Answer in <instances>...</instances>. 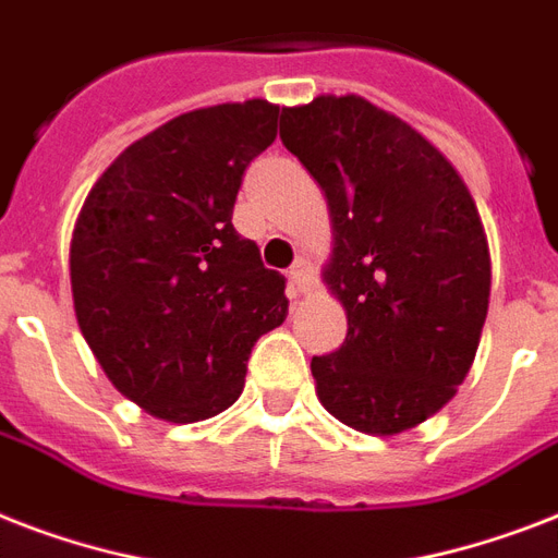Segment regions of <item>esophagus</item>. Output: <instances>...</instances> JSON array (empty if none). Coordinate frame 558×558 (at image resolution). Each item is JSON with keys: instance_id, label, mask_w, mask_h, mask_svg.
I'll return each instance as SVG.
<instances>
[{"instance_id": "34e87169", "label": "esophagus", "mask_w": 558, "mask_h": 558, "mask_svg": "<svg viewBox=\"0 0 558 558\" xmlns=\"http://www.w3.org/2000/svg\"><path fill=\"white\" fill-rule=\"evenodd\" d=\"M313 289V271H310V263L298 260L292 269H289V292L292 295H306Z\"/></svg>"}]
</instances>
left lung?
Returning a JSON list of instances; mask_svg holds the SVG:
<instances>
[{"instance_id": "left-lung-1", "label": "left lung", "mask_w": 558, "mask_h": 558, "mask_svg": "<svg viewBox=\"0 0 558 558\" xmlns=\"http://www.w3.org/2000/svg\"><path fill=\"white\" fill-rule=\"evenodd\" d=\"M280 138L327 199L322 278L348 313L344 344L310 365L315 393L356 432L416 428L481 344L493 263L475 199L423 133L362 95L283 107Z\"/></svg>"}]
</instances>
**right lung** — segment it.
Returning a JSON list of instances; mask_svg holds the SVG:
<instances>
[{"label":"right lung","instance_id":"1","mask_svg":"<svg viewBox=\"0 0 558 558\" xmlns=\"http://www.w3.org/2000/svg\"><path fill=\"white\" fill-rule=\"evenodd\" d=\"M278 104H217L133 142L83 202L69 245L77 327L126 399L168 423L234 405L254 341L287 318L283 278L231 226Z\"/></svg>","mask_w":558,"mask_h":558}]
</instances>
